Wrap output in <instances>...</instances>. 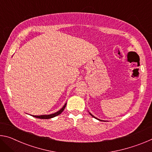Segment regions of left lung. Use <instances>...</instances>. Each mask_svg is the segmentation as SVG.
I'll list each match as a JSON object with an SVG mask.
<instances>
[{"label": "left lung", "mask_w": 152, "mask_h": 152, "mask_svg": "<svg viewBox=\"0 0 152 152\" xmlns=\"http://www.w3.org/2000/svg\"><path fill=\"white\" fill-rule=\"evenodd\" d=\"M89 113H90V115H91L92 117H93L94 118H95V119H98V120H99V121H102V120H101V119H98V118H96V117H95L94 116V115H92L91 114V113H90V112H89Z\"/></svg>", "instance_id": "8db88e82"}]
</instances>
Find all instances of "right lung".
<instances>
[{
    "instance_id": "add662e5",
    "label": "right lung",
    "mask_w": 152,
    "mask_h": 152,
    "mask_svg": "<svg viewBox=\"0 0 152 152\" xmlns=\"http://www.w3.org/2000/svg\"><path fill=\"white\" fill-rule=\"evenodd\" d=\"M66 104L67 102H66L65 104H64V106L62 107L61 109H60L58 110V111L54 113H52V114H50V115H31V116L36 117V118H38V119H51V118H53V117H55L56 116H58L60 114H61V113L63 112V110L65 109V107L66 106Z\"/></svg>"
}]
</instances>
